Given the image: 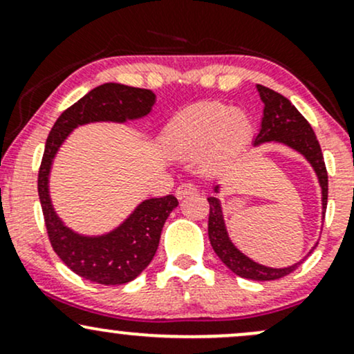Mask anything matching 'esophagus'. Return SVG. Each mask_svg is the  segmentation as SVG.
Returning <instances> with one entry per match:
<instances>
[{
    "label": "esophagus",
    "mask_w": 354,
    "mask_h": 354,
    "mask_svg": "<svg viewBox=\"0 0 354 354\" xmlns=\"http://www.w3.org/2000/svg\"><path fill=\"white\" fill-rule=\"evenodd\" d=\"M196 193V186L191 185V183H183L176 188V198L178 200H183V198L189 196V194Z\"/></svg>",
    "instance_id": "34e87169"
}]
</instances>
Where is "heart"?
Returning <instances> with one entry per match:
<instances>
[{"mask_svg":"<svg viewBox=\"0 0 354 354\" xmlns=\"http://www.w3.org/2000/svg\"><path fill=\"white\" fill-rule=\"evenodd\" d=\"M251 129L243 111L221 103H200L174 118L166 131V146L178 158L208 151V163H216L238 151L250 140Z\"/></svg>","mask_w":354,"mask_h":354,"instance_id":"b5f03b06","label":"heart"}]
</instances>
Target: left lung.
<instances>
[{"instance_id":"left-lung-1","label":"left lung","mask_w":354,"mask_h":354,"mask_svg":"<svg viewBox=\"0 0 354 354\" xmlns=\"http://www.w3.org/2000/svg\"><path fill=\"white\" fill-rule=\"evenodd\" d=\"M259 96H261L263 103H265V111H263L261 129H259L258 136L254 138V145L266 143V141H278V143L288 145L290 148L296 149L310 161L313 168H315L318 180L323 191V214L326 213L328 205V171L326 165H324L323 153H321V146L316 140L315 131H313L311 124L308 123L306 118L296 109L291 101L284 98L283 95L273 91V89L261 86L258 84ZM218 191V186L214 188ZM209 203V216H208V236L209 243L213 246L214 253L219 256L223 263L230 268L233 273H236L241 278L254 279V281H273L279 279L283 276H288L298 268L301 263L290 268H266L258 265V263L251 261L248 256L239 253L233 243L230 241L228 233H226L225 221H223L221 206L216 198H208Z\"/></svg>"}]
</instances>
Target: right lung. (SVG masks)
Returning a JSON list of instances; mask_svg holds the SVG:
<instances>
[{
  "label": "right lung",
  "mask_w": 354,
  "mask_h": 354,
  "mask_svg": "<svg viewBox=\"0 0 354 354\" xmlns=\"http://www.w3.org/2000/svg\"><path fill=\"white\" fill-rule=\"evenodd\" d=\"M154 104L149 89L104 83L64 109L53 124L38 171V194L53 250L71 271L93 283L124 284L151 263L166 218L178 206L173 194L141 203L120 228L98 238L73 233L56 216L48 193V174L56 151L76 126L93 121H118L146 116Z\"/></svg>",
  "instance_id": "right-lung-1"
}]
</instances>
